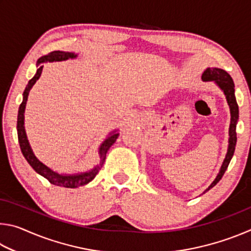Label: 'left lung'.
Masks as SVG:
<instances>
[{
  "mask_svg": "<svg viewBox=\"0 0 251 251\" xmlns=\"http://www.w3.org/2000/svg\"><path fill=\"white\" fill-rule=\"evenodd\" d=\"M201 78L202 80H214V82L217 84L220 88H222L223 92L225 93V95H226V100L228 101L229 108H230V115H231L230 126H229V146H228L226 158L224 160L222 168H220L219 174L217 175V177H216V179L212 181V184L205 190L206 193L207 190L212 188V187L222 179V177L224 176L225 172H226L229 163H230L233 152H235V147L237 143L236 125L238 122V116H239V110H238V104L235 97V84H233L231 76L229 75L226 71L216 69V67H214V69H210L209 67V69H207L205 72H203Z\"/></svg>",
  "mask_w": 251,
  "mask_h": 251,
  "instance_id": "left-lung-1",
  "label": "left lung"
}]
</instances>
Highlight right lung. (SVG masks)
Instances as JSON below:
<instances>
[{"label": "right lung", "mask_w": 251, "mask_h": 251, "mask_svg": "<svg viewBox=\"0 0 251 251\" xmlns=\"http://www.w3.org/2000/svg\"><path fill=\"white\" fill-rule=\"evenodd\" d=\"M74 57H76V55L74 53L54 50V52H50L48 55H44V56H42L37 59V66H39V69H37L36 74L34 75V77L32 79H29L28 84L26 85V87H25V91L23 93V101L21 103L20 107H19L18 124H16L21 151H22V154L25 157V159L27 160V163L31 165V167L37 174H40L41 176L46 178V179H48L50 184H53L55 186L66 187V188H76V187L84 186L94 179L95 176L100 171L101 166H103L105 157H106V152H107V151L109 150V147L116 142L118 135H120L118 133H116V131H114V133L110 134L109 137L106 139L103 144H101V146L100 148V164L97 165L96 167L93 168L92 171L87 172V173L76 174V175H59V174L53 172L52 169L49 168L48 166H45L43 163H41V161L36 158L35 155L33 154L31 146H29L28 141H27L26 134H25V129H24V110H25V105H26L28 92L32 88L33 85L35 84L36 80L40 78L42 71H43V65H41L42 63L65 61V59L74 58Z\"/></svg>", "instance_id": "add662e5"}]
</instances>
